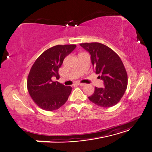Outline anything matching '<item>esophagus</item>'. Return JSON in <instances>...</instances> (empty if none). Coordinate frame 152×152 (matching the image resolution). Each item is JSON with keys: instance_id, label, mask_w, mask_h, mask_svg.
<instances>
[{"instance_id": "1", "label": "esophagus", "mask_w": 152, "mask_h": 152, "mask_svg": "<svg viewBox=\"0 0 152 152\" xmlns=\"http://www.w3.org/2000/svg\"><path fill=\"white\" fill-rule=\"evenodd\" d=\"M77 84H78V86H84L85 85V84H82V83H78Z\"/></svg>"}]
</instances>
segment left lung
Instances as JSON below:
<instances>
[{"instance_id": "1", "label": "left lung", "mask_w": 152, "mask_h": 152, "mask_svg": "<svg viewBox=\"0 0 152 152\" xmlns=\"http://www.w3.org/2000/svg\"><path fill=\"white\" fill-rule=\"evenodd\" d=\"M80 45L90 53L94 72L99 74L105 87L95 88L89 99L102 107L115 105L123 96L128 84L127 73L121 58L102 43H85Z\"/></svg>"}]
</instances>
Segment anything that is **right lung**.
<instances>
[{
	"label": "right lung",
	"mask_w": 152,
	"mask_h": 152,
	"mask_svg": "<svg viewBox=\"0 0 152 152\" xmlns=\"http://www.w3.org/2000/svg\"><path fill=\"white\" fill-rule=\"evenodd\" d=\"M76 47L75 45H56L44 51L31 68L27 81L29 95L34 102L45 111L58 109L66 102L72 88L58 82V69L64 58Z\"/></svg>",
	"instance_id": "1"
}]
</instances>
